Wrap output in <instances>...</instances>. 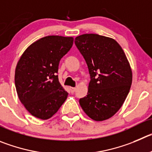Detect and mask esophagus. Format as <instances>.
Returning a JSON list of instances; mask_svg holds the SVG:
<instances>
[{
	"label": "esophagus",
	"instance_id": "34e87169",
	"mask_svg": "<svg viewBox=\"0 0 152 152\" xmlns=\"http://www.w3.org/2000/svg\"><path fill=\"white\" fill-rule=\"evenodd\" d=\"M69 90H70V91H71L72 93H74L75 91H76V88H75V87H69Z\"/></svg>",
	"mask_w": 152,
	"mask_h": 152
}]
</instances>
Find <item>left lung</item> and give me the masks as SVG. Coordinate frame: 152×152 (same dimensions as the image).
Here are the masks:
<instances>
[{
	"label": "left lung",
	"mask_w": 152,
	"mask_h": 152,
	"mask_svg": "<svg viewBox=\"0 0 152 152\" xmlns=\"http://www.w3.org/2000/svg\"><path fill=\"white\" fill-rule=\"evenodd\" d=\"M91 75L86 97L79 100L86 114L96 121L113 117L124 103L132 84L130 63L117 41L95 34L75 38Z\"/></svg>",
	"instance_id": "8db88e82"
}]
</instances>
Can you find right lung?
Here are the masks:
<instances>
[{"label": "right lung", "mask_w": 152, "mask_h": 152, "mask_svg": "<svg viewBox=\"0 0 152 152\" xmlns=\"http://www.w3.org/2000/svg\"><path fill=\"white\" fill-rule=\"evenodd\" d=\"M73 43L72 37H45L30 45L17 63L15 85L18 99L37 118H52L67 97L57 73L61 59Z\"/></svg>", "instance_id": "obj_1"}]
</instances>
